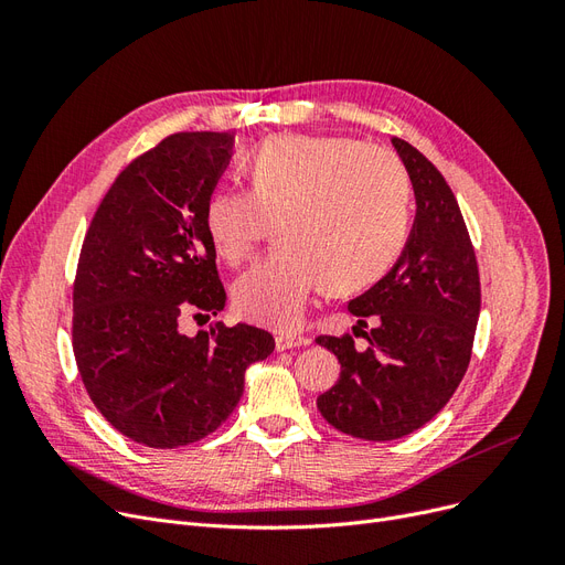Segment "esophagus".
Wrapping results in <instances>:
<instances>
[{"label":"esophagus","mask_w":565,"mask_h":565,"mask_svg":"<svg viewBox=\"0 0 565 565\" xmlns=\"http://www.w3.org/2000/svg\"><path fill=\"white\" fill-rule=\"evenodd\" d=\"M306 344H309V339L301 337V334H285V332H280L276 337V349L278 351H289V349L306 347Z\"/></svg>","instance_id":"obj_1"}]
</instances>
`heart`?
I'll use <instances>...</instances> for the list:
<instances>
[{"instance_id":"heart-1","label":"heart","mask_w":565,"mask_h":565,"mask_svg":"<svg viewBox=\"0 0 565 565\" xmlns=\"http://www.w3.org/2000/svg\"><path fill=\"white\" fill-rule=\"evenodd\" d=\"M249 191L221 188L204 226L228 264L249 259L276 224L280 249L233 285L235 311L299 330L324 280L347 292L382 278L407 233V177L396 156L341 136H273L247 160Z\"/></svg>"}]
</instances>
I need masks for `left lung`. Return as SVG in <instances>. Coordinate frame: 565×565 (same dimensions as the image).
<instances>
[{
	"label": "left lung",
	"instance_id": "left-lung-1",
	"mask_svg": "<svg viewBox=\"0 0 565 565\" xmlns=\"http://www.w3.org/2000/svg\"><path fill=\"white\" fill-rule=\"evenodd\" d=\"M415 191V221L396 264L349 301L363 322L377 320L370 347L351 337H318L341 372L318 396L334 429L365 440L417 431L452 398L469 367L481 282L459 204L438 169L407 141L391 139Z\"/></svg>",
	"mask_w": 565,
	"mask_h": 565
}]
</instances>
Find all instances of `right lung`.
I'll use <instances>...</instances> for the list:
<instances>
[{"label":"right lung","instance_id":"add662e5","mask_svg":"<svg viewBox=\"0 0 565 565\" xmlns=\"http://www.w3.org/2000/svg\"><path fill=\"white\" fill-rule=\"evenodd\" d=\"M235 134H174L115 179L84 237L73 289L75 361L98 413L148 448H181L216 431L245 372L276 349L237 322L188 337L185 313L216 316L226 289L204 207Z\"/></svg>","mask_w":565,"mask_h":565}]
</instances>
